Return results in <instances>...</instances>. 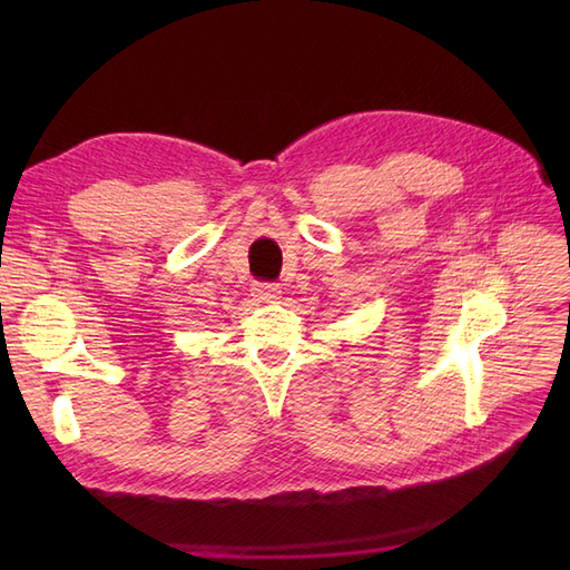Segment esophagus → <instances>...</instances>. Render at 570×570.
Returning a JSON list of instances; mask_svg holds the SVG:
<instances>
[{
  "label": "esophagus",
  "instance_id": "esophagus-1",
  "mask_svg": "<svg viewBox=\"0 0 570 570\" xmlns=\"http://www.w3.org/2000/svg\"><path fill=\"white\" fill-rule=\"evenodd\" d=\"M281 285L278 283H254L252 285V297H256L258 302L264 304H273L281 299Z\"/></svg>",
  "mask_w": 570,
  "mask_h": 570
}]
</instances>
